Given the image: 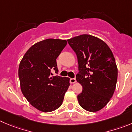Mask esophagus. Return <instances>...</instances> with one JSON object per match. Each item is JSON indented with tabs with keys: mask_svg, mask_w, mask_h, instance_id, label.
<instances>
[{
	"mask_svg": "<svg viewBox=\"0 0 132 132\" xmlns=\"http://www.w3.org/2000/svg\"><path fill=\"white\" fill-rule=\"evenodd\" d=\"M70 83H75L76 82V79L75 78H70Z\"/></svg>",
	"mask_w": 132,
	"mask_h": 132,
	"instance_id": "esophagus-1",
	"label": "esophagus"
}]
</instances>
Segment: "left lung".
Wrapping results in <instances>:
<instances>
[{
  "instance_id": "obj_1",
  "label": "left lung",
  "mask_w": 132,
  "mask_h": 132,
  "mask_svg": "<svg viewBox=\"0 0 132 132\" xmlns=\"http://www.w3.org/2000/svg\"><path fill=\"white\" fill-rule=\"evenodd\" d=\"M68 42L77 55L76 80L83 87L77 96L79 103L88 111H98L110 101L116 87L118 70L113 53L104 42L89 34Z\"/></svg>"
}]
</instances>
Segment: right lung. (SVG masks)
<instances>
[{
  "label": "right lung",
  "instance_id": "add662e5",
  "mask_svg": "<svg viewBox=\"0 0 132 132\" xmlns=\"http://www.w3.org/2000/svg\"><path fill=\"white\" fill-rule=\"evenodd\" d=\"M67 44L59 39H46L33 45L23 56L19 66L22 93L38 110L51 112L62 105L70 86V79L55 76L59 70L56 59Z\"/></svg>",
  "mask_w": 132,
  "mask_h": 132
}]
</instances>
